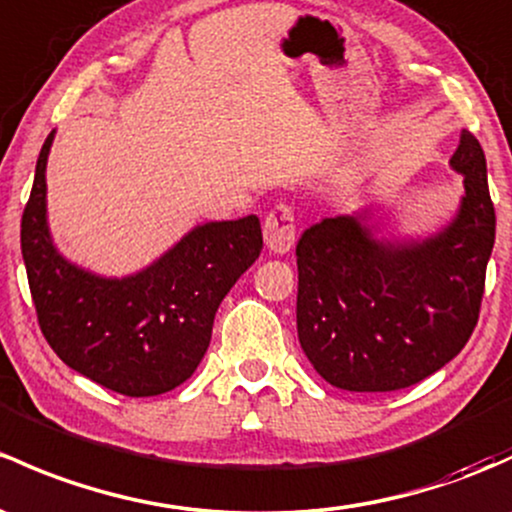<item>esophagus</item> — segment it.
<instances>
[{
    "label": "esophagus",
    "mask_w": 512,
    "mask_h": 512,
    "mask_svg": "<svg viewBox=\"0 0 512 512\" xmlns=\"http://www.w3.org/2000/svg\"><path fill=\"white\" fill-rule=\"evenodd\" d=\"M262 235H265L267 250L277 252V255L292 250L294 240H297V215H294V208L289 203H277L267 213Z\"/></svg>",
    "instance_id": "1"
}]
</instances>
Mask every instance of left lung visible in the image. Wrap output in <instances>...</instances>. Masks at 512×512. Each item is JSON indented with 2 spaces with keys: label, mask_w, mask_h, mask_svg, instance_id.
Returning a JSON list of instances; mask_svg holds the SVG:
<instances>
[{
  "label": "left lung",
  "mask_w": 512,
  "mask_h": 512,
  "mask_svg": "<svg viewBox=\"0 0 512 512\" xmlns=\"http://www.w3.org/2000/svg\"><path fill=\"white\" fill-rule=\"evenodd\" d=\"M451 166L464 174L466 196L459 218L437 238L383 245L358 218H326L301 235L299 343L333 387L402 390L469 343L496 242L486 154L469 129Z\"/></svg>",
  "instance_id": "1"
}]
</instances>
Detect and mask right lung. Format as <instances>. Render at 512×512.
I'll return each instance as SVG.
<instances>
[{"mask_svg":"<svg viewBox=\"0 0 512 512\" xmlns=\"http://www.w3.org/2000/svg\"><path fill=\"white\" fill-rule=\"evenodd\" d=\"M21 215V255L43 338L58 358L93 383L127 397L179 387L208 351L215 311L240 274L260 257L255 215L208 223L127 279H100L68 265L46 230V159Z\"/></svg>","mask_w":512,"mask_h":512,"instance_id":"add662e5","label":"right lung"}]
</instances>
